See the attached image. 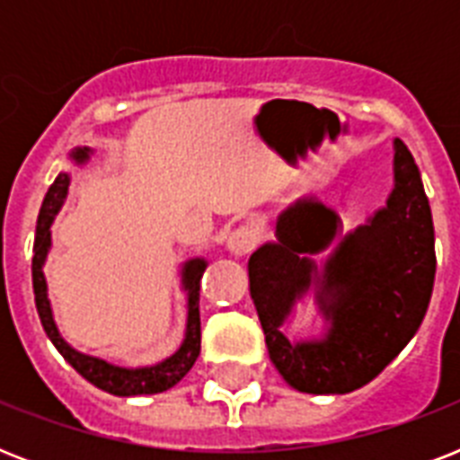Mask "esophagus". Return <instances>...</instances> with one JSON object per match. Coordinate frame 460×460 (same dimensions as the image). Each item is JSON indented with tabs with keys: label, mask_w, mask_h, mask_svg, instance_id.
I'll list each match as a JSON object with an SVG mask.
<instances>
[{
	"label": "esophagus",
	"mask_w": 460,
	"mask_h": 460,
	"mask_svg": "<svg viewBox=\"0 0 460 460\" xmlns=\"http://www.w3.org/2000/svg\"><path fill=\"white\" fill-rule=\"evenodd\" d=\"M260 243V231L252 226V224H241L238 229L231 231L229 241H226V248H229L234 255L243 258V255H251Z\"/></svg>",
	"instance_id": "esophagus-1"
}]
</instances>
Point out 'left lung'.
Here are the masks:
<instances>
[{
	"label": "left lung",
	"mask_w": 460,
	"mask_h": 460,
	"mask_svg": "<svg viewBox=\"0 0 460 460\" xmlns=\"http://www.w3.org/2000/svg\"><path fill=\"white\" fill-rule=\"evenodd\" d=\"M339 234L334 209L301 200L277 222V243L248 260L251 296L274 367L298 392L349 394L372 382L415 336L435 287V226L420 172L403 140H394V190L386 208L341 238L317 267L307 255ZM315 287L328 334L291 344L280 324Z\"/></svg>",
	"instance_id": "obj_1"
}]
</instances>
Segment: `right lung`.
I'll return each mask as SVG.
<instances>
[{"instance_id":"add662e5","label":"right lung","mask_w":460,"mask_h":460,"mask_svg":"<svg viewBox=\"0 0 460 460\" xmlns=\"http://www.w3.org/2000/svg\"><path fill=\"white\" fill-rule=\"evenodd\" d=\"M90 155L88 147H75L71 153L74 162H85ZM68 190V173H59L54 183L47 190L42 208L38 215V229H35V245H32V291H35V307H38L40 322L45 327L49 341L57 346L61 356L66 358V363H71L81 377H85L90 385H95L97 389H102L114 396H140V394H159L172 389L176 382L186 377V372L193 367V363L200 356V277L205 272L208 262L205 260H190L183 265V288L188 291V324H186V339L181 343V349L169 356L166 360L150 367H136V370H126V367H117V365L100 360V358L85 356L71 349L64 339H61L59 329L54 324L52 307H49V298H47V284L45 274H42V265H45L47 251L52 245V226L54 217L59 212L61 202L66 198Z\"/></svg>"}]
</instances>
